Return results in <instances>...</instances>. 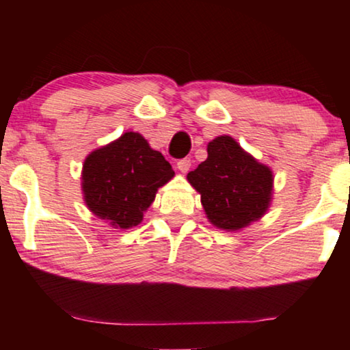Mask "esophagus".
Listing matches in <instances>:
<instances>
[{
  "mask_svg": "<svg viewBox=\"0 0 350 350\" xmlns=\"http://www.w3.org/2000/svg\"><path fill=\"white\" fill-rule=\"evenodd\" d=\"M176 169H178L181 174H186V172L191 169V159H188V157L180 159L178 162H176Z\"/></svg>",
  "mask_w": 350,
  "mask_h": 350,
  "instance_id": "1",
  "label": "esophagus"
}]
</instances>
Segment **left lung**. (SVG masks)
<instances>
[{
    "label": "left lung",
    "mask_w": 350,
    "mask_h": 350,
    "mask_svg": "<svg viewBox=\"0 0 350 350\" xmlns=\"http://www.w3.org/2000/svg\"><path fill=\"white\" fill-rule=\"evenodd\" d=\"M207 152V159L186 178L200 194L208 221L237 231L260 219L271 205L272 170L229 135L210 142Z\"/></svg>",
    "instance_id": "1"
}]
</instances>
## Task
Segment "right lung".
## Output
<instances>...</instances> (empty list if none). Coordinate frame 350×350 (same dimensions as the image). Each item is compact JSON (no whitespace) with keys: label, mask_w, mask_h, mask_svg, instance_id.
I'll use <instances>...</instances> for the list:
<instances>
[{"label":"right lung","mask_w":350,"mask_h":350,"mask_svg":"<svg viewBox=\"0 0 350 350\" xmlns=\"http://www.w3.org/2000/svg\"><path fill=\"white\" fill-rule=\"evenodd\" d=\"M175 172L159 151L137 132L98 148L83 164V193L90 212L113 228L129 229L142 223L143 212L157 189Z\"/></svg>","instance_id":"add662e5"}]
</instances>
